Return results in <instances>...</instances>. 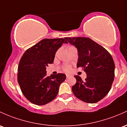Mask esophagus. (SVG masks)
<instances>
[{
  "label": "esophagus",
  "mask_w": 127,
  "mask_h": 127,
  "mask_svg": "<svg viewBox=\"0 0 127 127\" xmlns=\"http://www.w3.org/2000/svg\"><path fill=\"white\" fill-rule=\"evenodd\" d=\"M70 76H71V75H69V74H67V75H66V78H69V77H70Z\"/></svg>",
  "instance_id": "obj_1"
}]
</instances>
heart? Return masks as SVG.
<instances>
[{"mask_svg": "<svg viewBox=\"0 0 127 127\" xmlns=\"http://www.w3.org/2000/svg\"><path fill=\"white\" fill-rule=\"evenodd\" d=\"M64 70L66 71V72H68V71H69L70 70V67L69 66H65L63 68Z\"/></svg>", "mask_w": 127, "mask_h": 127, "instance_id": "obj_1", "label": "heart"}]
</instances>
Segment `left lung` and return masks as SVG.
<instances>
[{
	"instance_id": "1",
	"label": "left lung",
	"mask_w": 127,
	"mask_h": 127,
	"mask_svg": "<svg viewBox=\"0 0 127 127\" xmlns=\"http://www.w3.org/2000/svg\"><path fill=\"white\" fill-rule=\"evenodd\" d=\"M78 50L77 67H82L87 74L84 81L78 75L72 90L76 97L93 104L104 98L110 90L115 78V63L109 52L101 45L86 37H66Z\"/></svg>"
}]
</instances>
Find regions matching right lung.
Returning <instances> with one entry per match:
<instances>
[{
  "label": "right lung",
  "mask_w": 127,
  "mask_h": 127,
  "mask_svg": "<svg viewBox=\"0 0 127 127\" xmlns=\"http://www.w3.org/2000/svg\"><path fill=\"white\" fill-rule=\"evenodd\" d=\"M64 38H45L26 50L19 62L17 80L23 95L32 104H46L55 98L66 75H46V67L53 63Z\"/></svg>",
  "instance_id": "1"
}]
</instances>
